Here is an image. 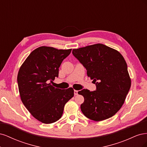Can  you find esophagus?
<instances>
[{
    "label": "esophagus",
    "mask_w": 147,
    "mask_h": 147,
    "mask_svg": "<svg viewBox=\"0 0 147 147\" xmlns=\"http://www.w3.org/2000/svg\"><path fill=\"white\" fill-rule=\"evenodd\" d=\"M78 91H77V90H74V94L76 96V95H77L78 94Z\"/></svg>",
    "instance_id": "esophagus-1"
}]
</instances>
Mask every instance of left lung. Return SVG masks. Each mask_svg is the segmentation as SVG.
Here are the masks:
<instances>
[{
  "label": "left lung",
  "instance_id": "obj_1",
  "mask_svg": "<svg viewBox=\"0 0 147 147\" xmlns=\"http://www.w3.org/2000/svg\"><path fill=\"white\" fill-rule=\"evenodd\" d=\"M73 55L87 70L96 90L78 92L84 97L82 113L99 121L113 117L121 109L131 85L127 66L116 50L101 43L74 49Z\"/></svg>",
  "mask_w": 147,
  "mask_h": 147
}]
</instances>
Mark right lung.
Instances as JSON below:
<instances>
[{
    "mask_svg": "<svg viewBox=\"0 0 147 147\" xmlns=\"http://www.w3.org/2000/svg\"><path fill=\"white\" fill-rule=\"evenodd\" d=\"M71 50L38 47L31 52L19 70L17 81L21 99L30 114L43 123L60 119L65 104L74 97L72 88L61 90L51 84L58 77L59 67Z\"/></svg>",
    "mask_w": 147,
    "mask_h": 147,
    "instance_id": "obj_1",
    "label": "right lung"
}]
</instances>
